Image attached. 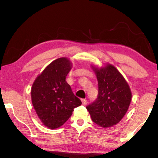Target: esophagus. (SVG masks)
I'll use <instances>...</instances> for the list:
<instances>
[{"instance_id": "34e87169", "label": "esophagus", "mask_w": 158, "mask_h": 158, "mask_svg": "<svg viewBox=\"0 0 158 158\" xmlns=\"http://www.w3.org/2000/svg\"><path fill=\"white\" fill-rule=\"evenodd\" d=\"M81 102H82V104L84 105H87V103H88V100H85V99H81Z\"/></svg>"}]
</instances>
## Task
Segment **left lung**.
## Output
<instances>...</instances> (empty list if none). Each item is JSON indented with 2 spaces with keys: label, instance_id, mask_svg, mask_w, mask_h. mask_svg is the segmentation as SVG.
Masks as SVG:
<instances>
[{
  "label": "left lung",
  "instance_id": "1",
  "mask_svg": "<svg viewBox=\"0 0 158 158\" xmlns=\"http://www.w3.org/2000/svg\"><path fill=\"white\" fill-rule=\"evenodd\" d=\"M97 76L98 95L86 106L92 121L102 127L116 125L129 108L132 93L124 77L114 66L93 68Z\"/></svg>",
  "mask_w": 158,
  "mask_h": 158
}]
</instances>
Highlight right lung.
I'll use <instances>...</instances> for the list:
<instances>
[{"label":"right lung","instance_id":"add662e5","mask_svg":"<svg viewBox=\"0 0 158 158\" xmlns=\"http://www.w3.org/2000/svg\"><path fill=\"white\" fill-rule=\"evenodd\" d=\"M71 67L68 58H58L37 76L32 85L33 107L42 123L50 129L60 127L72 116L74 109L81 105L65 81Z\"/></svg>","mask_w":158,"mask_h":158}]
</instances>
